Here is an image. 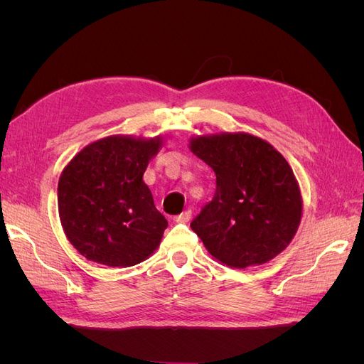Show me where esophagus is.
I'll use <instances>...</instances> for the list:
<instances>
[{"label":"esophagus","instance_id":"esophagus-1","mask_svg":"<svg viewBox=\"0 0 364 364\" xmlns=\"http://www.w3.org/2000/svg\"><path fill=\"white\" fill-rule=\"evenodd\" d=\"M191 220V211H185L182 214H179L178 217H174L176 223H188Z\"/></svg>","mask_w":364,"mask_h":364}]
</instances>
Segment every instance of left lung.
Here are the masks:
<instances>
[{"label": "left lung", "instance_id": "1", "mask_svg": "<svg viewBox=\"0 0 364 364\" xmlns=\"http://www.w3.org/2000/svg\"><path fill=\"white\" fill-rule=\"evenodd\" d=\"M215 173L213 200L191 222L213 258L228 267L261 266L287 247L302 218V194L289 162L245 132L190 139Z\"/></svg>", "mask_w": 364, "mask_h": 364}]
</instances>
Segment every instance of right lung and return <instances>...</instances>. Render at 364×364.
I'll return each mask as SVG.
<instances>
[{"label":"right lung","mask_w":364,"mask_h":364,"mask_svg":"<svg viewBox=\"0 0 364 364\" xmlns=\"http://www.w3.org/2000/svg\"><path fill=\"white\" fill-rule=\"evenodd\" d=\"M162 139L106 136L82 149L63 168L58 185L60 223L86 259L130 267L158 249L168 222L142 174Z\"/></svg>","instance_id":"obj_1"}]
</instances>
